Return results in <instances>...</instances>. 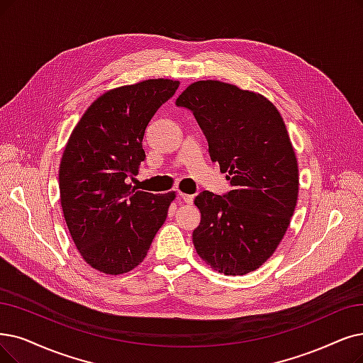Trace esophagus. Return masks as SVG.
<instances>
[{
	"instance_id": "34e87169",
	"label": "esophagus",
	"mask_w": 363,
	"mask_h": 363,
	"mask_svg": "<svg viewBox=\"0 0 363 363\" xmlns=\"http://www.w3.org/2000/svg\"><path fill=\"white\" fill-rule=\"evenodd\" d=\"M179 198L183 201V202H186V204H191V202L194 201V195H187V194H179Z\"/></svg>"
}]
</instances>
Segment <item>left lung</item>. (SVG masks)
Segmentation results:
<instances>
[{"label":"left lung","instance_id":"8db88e82","mask_svg":"<svg viewBox=\"0 0 363 363\" xmlns=\"http://www.w3.org/2000/svg\"><path fill=\"white\" fill-rule=\"evenodd\" d=\"M176 104L194 111L213 162L232 191L195 198L201 223L194 230L199 257L225 275L264 265L291 225L299 171L284 121L268 98L220 80L191 83Z\"/></svg>","mask_w":363,"mask_h":363}]
</instances>
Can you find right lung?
<instances>
[{
    "instance_id": "right-lung-1",
    "label": "right lung",
    "mask_w": 363,
    "mask_h": 363,
    "mask_svg": "<svg viewBox=\"0 0 363 363\" xmlns=\"http://www.w3.org/2000/svg\"><path fill=\"white\" fill-rule=\"evenodd\" d=\"M180 82L149 79L98 96L65 144L60 199L72 241L94 269L121 275L138 267L167 219L176 192L137 191L129 177L146 159L143 138Z\"/></svg>"
}]
</instances>
